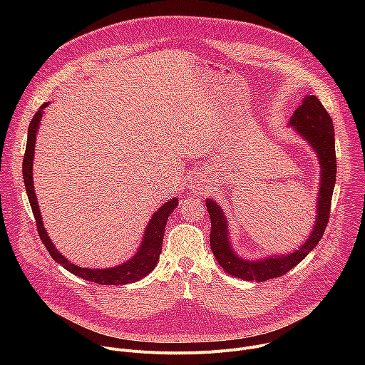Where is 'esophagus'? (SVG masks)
Instances as JSON below:
<instances>
[{
    "label": "esophagus",
    "instance_id": "34e87169",
    "mask_svg": "<svg viewBox=\"0 0 365 365\" xmlns=\"http://www.w3.org/2000/svg\"><path fill=\"white\" fill-rule=\"evenodd\" d=\"M190 186H192V190L196 192V193H197V192L200 193V190L203 192V190L207 189L206 185H205V180L200 179V178H193V179L190 180Z\"/></svg>",
    "mask_w": 365,
    "mask_h": 365
}]
</instances>
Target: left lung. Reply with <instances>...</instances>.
I'll return each mask as SVG.
<instances>
[{
  "label": "left lung",
  "mask_w": 365,
  "mask_h": 365,
  "mask_svg": "<svg viewBox=\"0 0 365 365\" xmlns=\"http://www.w3.org/2000/svg\"><path fill=\"white\" fill-rule=\"evenodd\" d=\"M318 154L321 166V185L317 200V221L310 235L302 247L289 254L263 257L250 262L238 257L230 241L228 222L221 206L214 199H206V210L211 217V250L218 264L228 274L242 280L266 282L280 277L297 266L321 241L329 221L331 200L336 180V155L334 124L325 107L315 95H309L294 111L289 123Z\"/></svg>",
  "instance_id": "8db88e82"
}]
</instances>
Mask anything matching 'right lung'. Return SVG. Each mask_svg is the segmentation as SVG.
<instances>
[{
  "instance_id": "right-lung-1",
  "label": "right lung",
  "mask_w": 365,
  "mask_h": 365,
  "mask_svg": "<svg viewBox=\"0 0 365 365\" xmlns=\"http://www.w3.org/2000/svg\"><path fill=\"white\" fill-rule=\"evenodd\" d=\"M47 106L48 103H43V106L38 108V111L34 114V117L29 125L27 145H26V153H24V159H23L24 186H26V192H27V196L30 200L31 211H33V215H34V220L37 224V231H38L40 240L43 241L48 254L51 255V258H53L56 263L62 264L68 272H71L72 274H75L83 280L93 282L98 284H114V286L138 282L140 279L145 277L150 272H153L155 264H158V262H159V257L162 254V244H163L166 222L175 207L178 206V197H172L169 202H165L159 207V210L151 215V220L148 221V224L145 227L141 245H140L138 251L135 252V255H133V258H130L128 262H125L117 267H111V269H85V267H79L78 264H73L72 262H69L66 257H63L56 250L55 244L51 242V240L48 238L46 230H44L37 197L34 193V186H33V159H34V147H36V134L38 130L40 120L43 117V110Z\"/></svg>"
}]
</instances>
